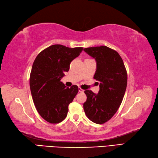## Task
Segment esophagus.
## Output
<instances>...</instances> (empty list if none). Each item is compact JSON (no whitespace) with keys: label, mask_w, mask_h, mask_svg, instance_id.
<instances>
[{"label":"esophagus","mask_w":158,"mask_h":158,"mask_svg":"<svg viewBox=\"0 0 158 158\" xmlns=\"http://www.w3.org/2000/svg\"><path fill=\"white\" fill-rule=\"evenodd\" d=\"M79 93H83L84 92V90H83V89H81V88H79Z\"/></svg>","instance_id":"34e87169"}]
</instances>
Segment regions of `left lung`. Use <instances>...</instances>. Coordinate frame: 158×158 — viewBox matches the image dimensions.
Returning a JSON list of instances; mask_svg holds the SVG:
<instances>
[{
  "label": "left lung",
  "instance_id": "1",
  "mask_svg": "<svg viewBox=\"0 0 158 158\" xmlns=\"http://www.w3.org/2000/svg\"><path fill=\"white\" fill-rule=\"evenodd\" d=\"M95 59L97 70L94 79L99 83L98 94L85 90L87 99L84 104L85 114L95 124L110 120L118 110L127 86V73L122 57L111 48L102 46L84 48Z\"/></svg>",
  "mask_w": 158,
  "mask_h": 158
}]
</instances>
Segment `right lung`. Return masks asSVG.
Segmentation results:
<instances>
[{
    "mask_svg": "<svg viewBox=\"0 0 158 158\" xmlns=\"http://www.w3.org/2000/svg\"><path fill=\"white\" fill-rule=\"evenodd\" d=\"M83 49L52 45L41 51L33 63L30 77L31 97L40 115L51 124L66 117L68 106L78 93L77 85L66 88L61 79Z\"/></svg>",
    "mask_w": 158,
    "mask_h": 158,
    "instance_id": "1",
    "label": "right lung"
}]
</instances>
